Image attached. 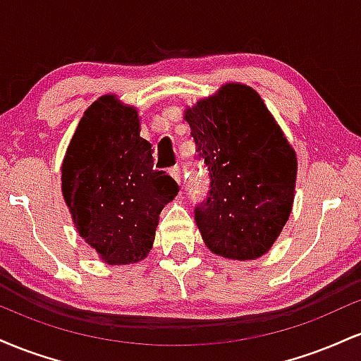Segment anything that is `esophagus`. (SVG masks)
Listing matches in <instances>:
<instances>
[{
    "label": "esophagus",
    "mask_w": 361,
    "mask_h": 361,
    "mask_svg": "<svg viewBox=\"0 0 361 361\" xmlns=\"http://www.w3.org/2000/svg\"><path fill=\"white\" fill-rule=\"evenodd\" d=\"M169 175L175 178L176 183H181V168L178 166V164H176V166L169 168Z\"/></svg>",
    "instance_id": "esophagus-1"
}]
</instances>
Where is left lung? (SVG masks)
<instances>
[{
	"mask_svg": "<svg viewBox=\"0 0 361 361\" xmlns=\"http://www.w3.org/2000/svg\"><path fill=\"white\" fill-rule=\"evenodd\" d=\"M209 193L195 221L210 251L255 259L279 238L292 210L297 159L283 132L250 86L231 85L186 110Z\"/></svg>",
	"mask_w": 361,
	"mask_h": 361,
	"instance_id": "obj_1",
	"label": "left lung"
}]
</instances>
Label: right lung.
<instances>
[{"instance_id": "1", "label": "right lung", "mask_w": 361, "mask_h": 361, "mask_svg": "<svg viewBox=\"0 0 361 361\" xmlns=\"http://www.w3.org/2000/svg\"><path fill=\"white\" fill-rule=\"evenodd\" d=\"M139 132L137 111L102 97L82 115L62 163V195L78 233L109 264L147 255L161 210L180 190L152 169L151 144Z\"/></svg>"}]
</instances>
